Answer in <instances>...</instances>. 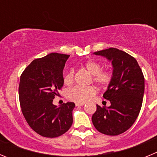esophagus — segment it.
I'll return each mask as SVG.
<instances>
[{"label":"esophagus","instance_id":"1","mask_svg":"<svg viewBox=\"0 0 157 157\" xmlns=\"http://www.w3.org/2000/svg\"><path fill=\"white\" fill-rule=\"evenodd\" d=\"M84 105H85V103H77V102L75 103L76 106H82Z\"/></svg>","mask_w":157,"mask_h":157}]
</instances>
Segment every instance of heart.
I'll list each match as a JSON object with an SVG mask.
<instances>
[{"label": "heart", "instance_id": "1", "mask_svg": "<svg viewBox=\"0 0 157 157\" xmlns=\"http://www.w3.org/2000/svg\"><path fill=\"white\" fill-rule=\"evenodd\" d=\"M85 68L92 75L91 82L100 88H107L111 84L113 78V73L110 69H102V64L96 60H90L86 63ZM75 71L70 69L63 76V82L65 85L70 86L74 82ZM96 90L94 86L82 88L75 86L67 92V98L70 101L77 103H85L90 98L96 94Z\"/></svg>", "mask_w": 157, "mask_h": 157}]
</instances>
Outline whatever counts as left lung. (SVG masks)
I'll list each match as a JSON object with an SVG mask.
<instances>
[{
    "label": "left lung",
    "mask_w": 157,
    "mask_h": 157,
    "mask_svg": "<svg viewBox=\"0 0 157 157\" xmlns=\"http://www.w3.org/2000/svg\"><path fill=\"white\" fill-rule=\"evenodd\" d=\"M112 60L113 78L104 94L109 107L97 105L92 116L94 127L104 134L119 135L134 124L139 115L145 90V78L135 58L116 48L94 52Z\"/></svg>",
    "instance_id": "8db88e82"
}]
</instances>
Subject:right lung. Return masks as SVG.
<instances>
[{"label":"right lung","instance_id":"obj_1","mask_svg":"<svg viewBox=\"0 0 157 157\" xmlns=\"http://www.w3.org/2000/svg\"><path fill=\"white\" fill-rule=\"evenodd\" d=\"M69 55L52 52L38 58L25 68L20 76V107L32 130L45 138L61 136L71 127L75 103L61 107L52 104L63 85V70Z\"/></svg>","mask_w":157,"mask_h":157}]
</instances>
